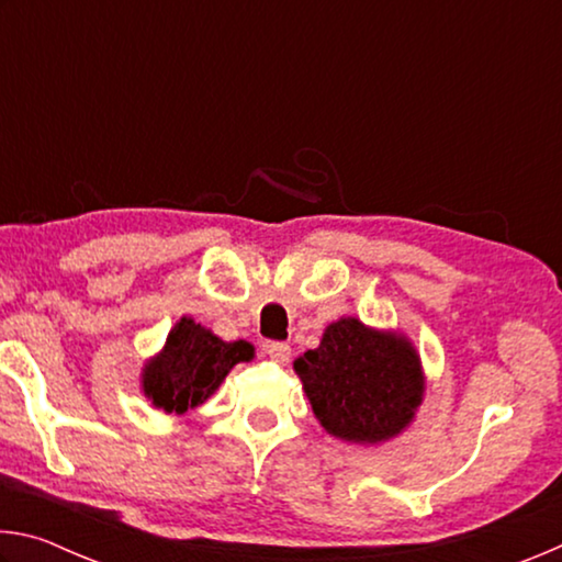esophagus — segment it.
<instances>
[{
  "label": "esophagus",
  "instance_id": "obj_1",
  "mask_svg": "<svg viewBox=\"0 0 562 562\" xmlns=\"http://www.w3.org/2000/svg\"><path fill=\"white\" fill-rule=\"evenodd\" d=\"M265 351H268V357L272 361H278V364H288L292 357V349L288 341H268V345H265Z\"/></svg>",
  "mask_w": 562,
  "mask_h": 562
}]
</instances>
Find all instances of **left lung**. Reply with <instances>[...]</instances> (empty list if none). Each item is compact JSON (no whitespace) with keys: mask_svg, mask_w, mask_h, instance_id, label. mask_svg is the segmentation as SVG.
I'll use <instances>...</instances> for the list:
<instances>
[{"mask_svg":"<svg viewBox=\"0 0 562 562\" xmlns=\"http://www.w3.org/2000/svg\"><path fill=\"white\" fill-rule=\"evenodd\" d=\"M312 412L329 436L376 446L408 429L424 402L426 376L412 339L341 317L317 349L294 359Z\"/></svg>","mask_w":562,"mask_h":562,"instance_id":"left-lung-1","label":"left lung"}]
</instances>
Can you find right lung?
<instances>
[{"label": "right lung", "instance_id": "1", "mask_svg": "<svg viewBox=\"0 0 562 562\" xmlns=\"http://www.w3.org/2000/svg\"><path fill=\"white\" fill-rule=\"evenodd\" d=\"M255 359L250 341H225L193 317H180L168 331L164 349L146 359L140 392L166 414H186L211 398L231 369Z\"/></svg>", "mask_w": 562, "mask_h": 562}]
</instances>
